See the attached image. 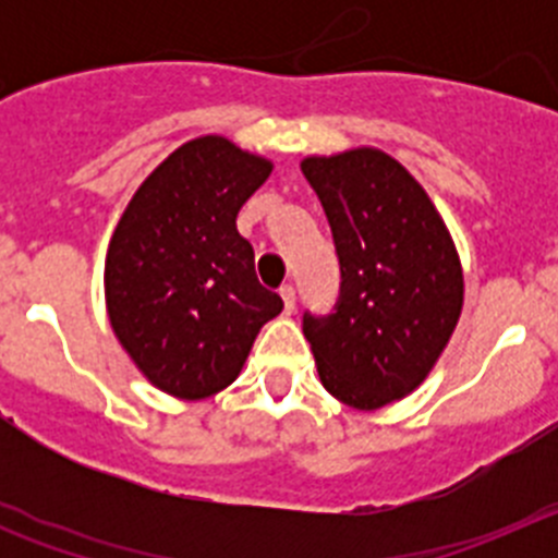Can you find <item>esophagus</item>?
<instances>
[{"mask_svg": "<svg viewBox=\"0 0 558 558\" xmlns=\"http://www.w3.org/2000/svg\"><path fill=\"white\" fill-rule=\"evenodd\" d=\"M279 295H282L284 302V313H293L295 310V288L293 284H282V290H279Z\"/></svg>", "mask_w": 558, "mask_h": 558, "instance_id": "obj_1", "label": "esophagus"}]
</instances>
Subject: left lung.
<instances>
[{
    "mask_svg": "<svg viewBox=\"0 0 558 558\" xmlns=\"http://www.w3.org/2000/svg\"><path fill=\"white\" fill-rule=\"evenodd\" d=\"M340 259V302L304 315L318 377L338 402L377 411L425 383L463 307V268L425 186L393 156L352 147L302 159Z\"/></svg>",
    "mask_w": 558,
    "mask_h": 558,
    "instance_id": "1",
    "label": "left lung"
}]
</instances>
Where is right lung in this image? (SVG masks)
Instances as JSON below:
<instances>
[{
    "instance_id": "obj_1",
    "label": "right lung",
    "mask_w": 558,
    "mask_h": 558,
    "mask_svg": "<svg viewBox=\"0 0 558 558\" xmlns=\"http://www.w3.org/2000/svg\"><path fill=\"white\" fill-rule=\"evenodd\" d=\"M274 161L206 133L184 142L133 192L106 254V313L150 386L215 397L243 372L256 335L282 313L259 284L236 211Z\"/></svg>"
}]
</instances>
